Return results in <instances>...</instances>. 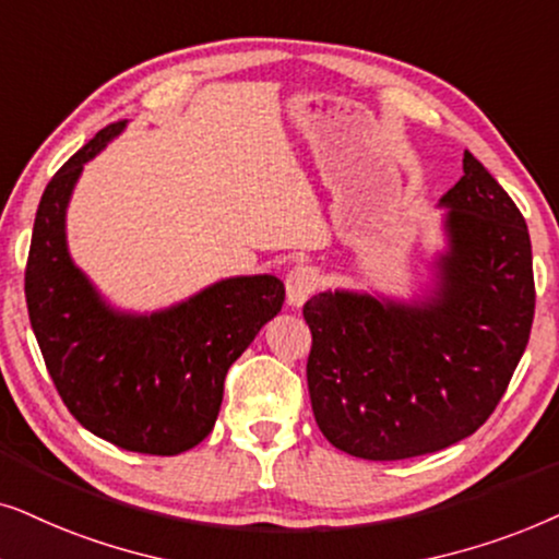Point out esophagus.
<instances>
[{
  "instance_id": "34e87169",
  "label": "esophagus",
  "mask_w": 559,
  "mask_h": 559,
  "mask_svg": "<svg viewBox=\"0 0 559 559\" xmlns=\"http://www.w3.org/2000/svg\"><path fill=\"white\" fill-rule=\"evenodd\" d=\"M319 288H322V273L317 267L301 265L286 275V296L292 307H304L309 296L317 294Z\"/></svg>"
}]
</instances>
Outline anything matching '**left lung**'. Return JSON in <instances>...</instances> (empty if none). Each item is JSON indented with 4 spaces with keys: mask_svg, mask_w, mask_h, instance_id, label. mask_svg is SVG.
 Returning a JSON list of instances; mask_svg holds the SVG:
<instances>
[{
    "mask_svg": "<svg viewBox=\"0 0 559 559\" xmlns=\"http://www.w3.org/2000/svg\"><path fill=\"white\" fill-rule=\"evenodd\" d=\"M463 170L440 199L448 252L427 301L324 292L304 304L311 408L347 455L406 460L471 437L530 342L537 301L530 229L467 151Z\"/></svg>",
    "mask_w": 559,
    "mask_h": 559,
    "instance_id": "1",
    "label": "left lung"
}]
</instances>
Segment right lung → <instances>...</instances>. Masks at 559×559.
<instances>
[{
  "label": "right lung",
  "mask_w": 559,
  "mask_h": 559,
  "mask_svg": "<svg viewBox=\"0 0 559 559\" xmlns=\"http://www.w3.org/2000/svg\"><path fill=\"white\" fill-rule=\"evenodd\" d=\"M122 122L96 132L50 178L35 214L25 299L58 396L81 427L117 448L178 455L210 435L225 376L284 307L275 275H237L153 314L102 301L66 248V206L84 163Z\"/></svg>",
  "instance_id": "1"
}]
</instances>
